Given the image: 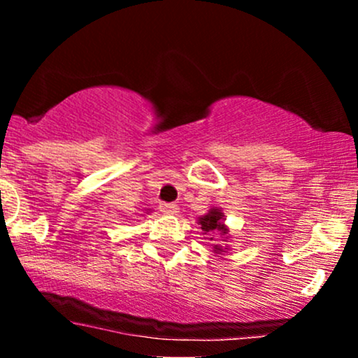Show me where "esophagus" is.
<instances>
[{
    "instance_id": "obj_1",
    "label": "esophagus",
    "mask_w": 358,
    "mask_h": 358,
    "mask_svg": "<svg viewBox=\"0 0 358 358\" xmlns=\"http://www.w3.org/2000/svg\"><path fill=\"white\" fill-rule=\"evenodd\" d=\"M162 212L166 213V215H178L180 208L175 203H162Z\"/></svg>"
}]
</instances>
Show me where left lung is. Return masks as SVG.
Wrapping results in <instances>:
<instances>
[{
  "instance_id": "left-lung-1",
  "label": "left lung",
  "mask_w": 358,
  "mask_h": 358,
  "mask_svg": "<svg viewBox=\"0 0 358 358\" xmlns=\"http://www.w3.org/2000/svg\"><path fill=\"white\" fill-rule=\"evenodd\" d=\"M196 224L200 225V229H202L203 236H207L208 241L215 242L213 245V254H219L220 256H224L225 252H229L231 248H229V239H231V229L227 227V224H225V215L224 212H222V208L219 207H212L208 208V212L205 213V215H200L199 217V222ZM219 235L222 241L220 245H217L215 241V236Z\"/></svg>"
}]
</instances>
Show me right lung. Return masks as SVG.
Here are the masks:
<instances>
[{
    "instance_id": "1",
    "label": "right lung",
    "mask_w": 358,
    "mask_h": 358,
    "mask_svg": "<svg viewBox=\"0 0 358 358\" xmlns=\"http://www.w3.org/2000/svg\"><path fill=\"white\" fill-rule=\"evenodd\" d=\"M151 212H153L151 208H146V210H145V213H151Z\"/></svg>"
}]
</instances>
